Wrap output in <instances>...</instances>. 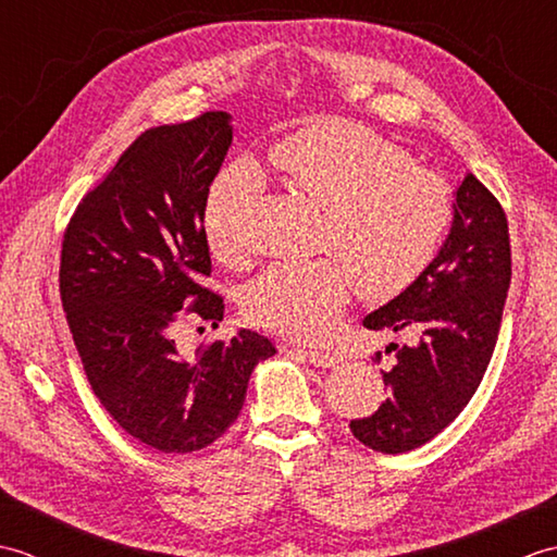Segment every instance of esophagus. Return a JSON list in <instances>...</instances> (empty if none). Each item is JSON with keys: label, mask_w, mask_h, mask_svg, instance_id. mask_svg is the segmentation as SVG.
Listing matches in <instances>:
<instances>
[{"label": "esophagus", "mask_w": 557, "mask_h": 557, "mask_svg": "<svg viewBox=\"0 0 557 557\" xmlns=\"http://www.w3.org/2000/svg\"><path fill=\"white\" fill-rule=\"evenodd\" d=\"M306 361L313 363V366H321V369H333V366L339 363V357L333 351H318V349H306L301 351Z\"/></svg>", "instance_id": "34e87169"}]
</instances>
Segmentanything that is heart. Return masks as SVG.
Masks as SVG:
<instances>
[{"label": "heart", "mask_w": 557, "mask_h": 557, "mask_svg": "<svg viewBox=\"0 0 557 557\" xmlns=\"http://www.w3.org/2000/svg\"><path fill=\"white\" fill-rule=\"evenodd\" d=\"M265 168L325 210L321 248L333 253L280 260L244 292L248 321L294 339H321L333 330L351 280L373 301L405 292L429 268L453 220L441 176L351 122H318L280 138ZM258 188L260 174L248 162L212 180L200 222L220 263L244 258L242 222Z\"/></svg>", "instance_id": "1"}]
</instances>
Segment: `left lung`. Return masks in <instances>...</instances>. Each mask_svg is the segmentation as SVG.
<instances>
[{
	"instance_id": "8db88e82",
	"label": "left lung",
	"mask_w": 557,
	"mask_h": 557,
	"mask_svg": "<svg viewBox=\"0 0 557 557\" xmlns=\"http://www.w3.org/2000/svg\"><path fill=\"white\" fill-rule=\"evenodd\" d=\"M510 277L505 210L467 174L441 251L399 297L363 318L369 330H409L419 342L387 347L397 349L393 371L383 373L389 397L349 423L357 441L375 453H409L459 417L491 363Z\"/></svg>"
}]
</instances>
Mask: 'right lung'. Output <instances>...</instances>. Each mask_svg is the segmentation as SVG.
Wrapping results in <instances>:
<instances>
[{
  "mask_svg": "<svg viewBox=\"0 0 557 557\" xmlns=\"http://www.w3.org/2000/svg\"><path fill=\"white\" fill-rule=\"evenodd\" d=\"M232 116L148 128L69 220L59 265L66 323L92 393L122 429L160 453L203 449L230 429L256 363L275 347L253 330L186 354L184 315L218 325L203 287V206L232 146Z\"/></svg>",
  "mask_w": 557,
  "mask_h": 557,
  "instance_id": "obj_1",
  "label": "right lung"
}]
</instances>
